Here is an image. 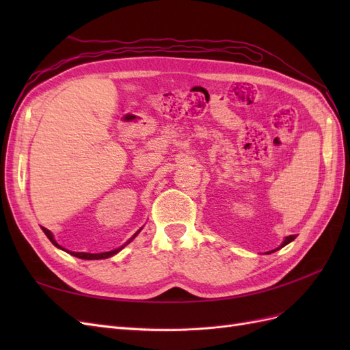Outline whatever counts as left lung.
I'll use <instances>...</instances> for the list:
<instances>
[{
	"instance_id": "left-lung-1",
	"label": "left lung",
	"mask_w": 350,
	"mask_h": 350,
	"mask_svg": "<svg viewBox=\"0 0 350 350\" xmlns=\"http://www.w3.org/2000/svg\"><path fill=\"white\" fill-rule=\"evenodd\" d=\"M295 238H296V235H289L288 238H286V239L283 241V243L280 245V248H283L284 245H288V243H289V242H292ZM280 248H278V250H280ZM278 250H274V251H278ZM274 251H270V252H274Z\"/></svg>"
}]
</instances>
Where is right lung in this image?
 <instances>
[{
	"label": "right lung",
	"instance_id": "add662e5",
	"mask_svg": "<svg viewBox=\"0 0 350 350\" xmlns=\"http://www.w3.org/2000/svg\"><path fill=\"white\" fill-rule=\"evenodd\" d=\"M42 230L45 232V235L48 237V239L54 243L55 247H58V248H61V250H64L62 247H59L58 243H57V241L54 239V237H52V234L51 232L46 229V228H42ZM137 234H139V232H137ZM135 234V235H137ZM134 235V237H135ZM133 237V238H134ZM131 238V239H133ZM122 248V247H121ZM121 248H118V250H113V251H108V252H98V254H90V252H74V251H67V250H64V251H67L68 254H71V256H74V257H77V258H81V260H102V258H108V257H111V256H113V254H116L118 252Z\"/></svg>",
	"mask_w": 350,
	"mask_h": 350
}]
</instances>
